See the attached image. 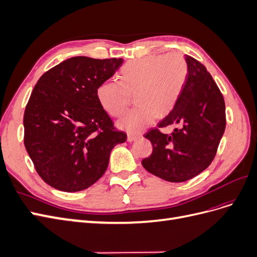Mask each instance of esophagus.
Here are the masks:
<instances>
[{"label": "esophagus", "mask_w": 257, "mask_h": 257, "mask_svg": "<svg viewBox=\"0 0 257 257\" xmlns=\"http://www.w3.org/2000/svg\"><path fill=\"white\" fill-rule=\"evenodd\" d=\"M141 135H127V142L132 143V142H135L137 139L141 138Z\"/></svg>", "instance_id": "34e87169"}]
</instances>
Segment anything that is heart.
<instances>
[{
  "instance_id": "b5f03b06",
  "label": "heart",
  "mask_w": 257,
  "mask_h": 257,
  "mask_svg": "<svg viewBox=\"0 0 257 257\" xmlns=\"http://www.w3.org/2000/svg\"><path fill=\"white\" fill-rule=\"evenodd\" d=\"M188 77V63L179 53L148 56L128 62L121 69V79L99 84L96 95L103 109L119 116L135 94V109L118 121V126L131 134H138L159 116L173 110Z\"/></svg>"
}]
</instances>
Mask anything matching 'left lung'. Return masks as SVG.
<instances>
[{
  "mask_svg": "<svg viewBox=\"0 0 257 257\" xmlns=\"http://www.w3.org/2000/svg\"><path fill=\"white\" fill-rule=\"evenodd\" d=\"M188 77L175 107L158 125H178L170 135L151 130L145 135L153 146L142 164L147 172L169 182L196 177L211 164L224 134L225 103L207 68L185 56Z\"/></svg>",
  "mask_w": 257,
  "mask_h": 257,
  "instance_id": "1",
  "label": "left lung"
}]
</instances>
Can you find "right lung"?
<instances>
[{"label": "right lung", "mask_w": 257, "mask_h": 257, "mask_svg": "<svg viewBox=\"0 0 257 257\" xmlns=\"http://www.w3.org/2000/svg\"><path fill=\"white\" fill-rule=\"evenodd\" d=\"M123 61L74 57L38 79L23 116L25 146L36 172L52 188L88 189L106 172L113 147L126 141L96 95Z\"/></svg>", "instance_id": "obj_1"}]
</instances>
